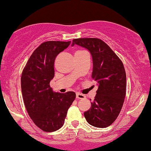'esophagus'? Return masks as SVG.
<instances>
[{
  "instance_id": "esophagus-1",
  "label": "esophagus",
  "mask_w": 151,
  "mask_h": 151,
  "mask_svg": "<svg viewBox=\"0 0 151 151\" xmlns=\"http://www.w3.org/2000/svg\"><path fill=\"white\" fill-rule=\"evenodd\" d=\"M85 98H86V96L83 94H81V93L76 94V99H78V100H80V99H84Z\"/></svg>"
}]
</instances>
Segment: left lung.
Instances as JSON below:
<instances>
[{
  "label": "left lung",
  "mask_w": 151,
  "mask_h": 151,
  "mask_svg": "<svg viewBox=\"0 0 151 151\" xmlns=\"http://www.w3.org/2000/svg\"><path fill=\"white\" fill-rule=\"evenodd\" d=\"M79 45L89 51L93 59L91 77L98 88L89 110L84 115L89 124L106 128L117 119L126 96L127 76L121 60L104 41L85 38L73 40L71 46Z\"/></svg>",
  "instance_id": "left-lung-1"
}]
</instances>
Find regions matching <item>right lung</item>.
<instances>
[{"instance_id": "add662e5", "label": "right lung", "mask_w": 151, "mask_h": 151, "mask_svg": "<svg viewBox=\"0 0 151 151\" xmlns=\"http://www.w3.org/2000/svg\"><path fill=\"white\" fill-rule=\"evenodd\" d=\"M71 41H47L41 44L28 60L21 76V90L27 111L34 123L45 132L63 127L76 93L53 92L50 81L54 77V61Z\"/></svg>"}]
</instances>
